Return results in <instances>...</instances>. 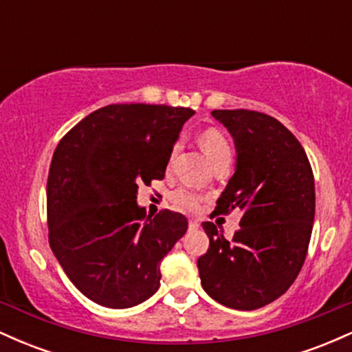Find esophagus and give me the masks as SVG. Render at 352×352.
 I'll list each match as a JSON object with an SVG mask.
<instances>
[{
  "mask_svg": "<svg viewBox=\"0 0 352 352\" xmlns=\"http://www.w3.org/2000/svg\"><path fill=\"white\" fill-rule=\"evenodd\" d=\"M188 227H190V230H197L200 227V225H199V221H197V220H190Z\"/></svg>",
  "mask_w": 352,
  "mask_h": 352,
  "instance_id": "obj_1",
  "label": "esophagus"
}]
</instances>
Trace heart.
<instances>
[{
  "label": "heart",
  "instance_id": "b5f03b06",
  "mask_svg": "<svg viewBox=\"0 0 352 352\" xmlns=\"http://www.w3.org/2000/svg\"><path fill=\"white\" fill-rule=\"evenodd\" d=\"M200 145H201V148H204V152L207 153V157L212 164L215 162V160L220 159V157L227 155V153H232V148H230L228 140L225 139L223 134H220V132L215 131V129H207L205 132H201ZM177 148L179 147L173 148L172 157H173V153L177 152ZM170 200H172L173 207L179 208V210H184V212H193V210L199 208V205H200V197L188 188L175 190V192L172 193Z\"/></svg>",
  "mask_w": 352,
  "mask_h": 352
}]
</instances>
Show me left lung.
Instances as JSON below:
<instances>
[{
    "label": "left lung",
    "mask_w": 352,
    "mask_h": 352,
    "mask_svg": "<svg viewBox=\"0 0 352 352\" xmlns=\"http://www.w3.org/2000/svg\"><path fill=\"white\" fill-rule=\"evenodd\" d=\"M235 140L236 168L217 200V213L240 210V230L227 240L212 221L197 261L210 298L252 311L278 300L305 263L314 221V177L305 148L272 116L213 111Z\"/></svg>",
    "instance_id": "obj_1"
}]
</instances>
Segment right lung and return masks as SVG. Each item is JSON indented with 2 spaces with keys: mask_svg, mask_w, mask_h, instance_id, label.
<instances>
[{
  "mask_svg": "<svg viewBox=\"0 0 352 352\" xmlns=\"http://www.w3.org/2000/svg\"><path fill=\"white\" fill-rule=\"evenodd\" d=\"M188 107L111 104L60 139L47 175L50 245L89 300L132 308L160 286V261L185 235L182 213L145 217L140 184L165 177Z\"/></svg>",
  "mask_w": 352,
  "mask_h": 352,
  "instance_id": "obj_1",
  "label": "right lung"
}]
</instances>
